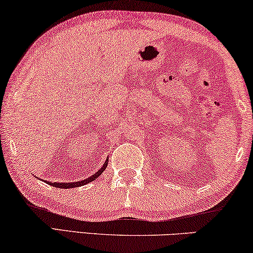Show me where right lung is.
Masks as SVG:
<instances>
[{
	"mask_svg": "<svg viewBox=\"0 0 253 253\" xmlns=\"http://www.w3.org/2000/svg\"><path fill=\"white\" fill-rule=\"evenodd\" d=\"M107 165H108V159H107L102 167L100 168L94 175L89 176V177L82 179V181H78V182H65V183H63V182H61V183L60 182H48V181H44V182H46L47 184L55 186V188H60V189H72V188H77V186H83V185H86L87 183L94 181V179L98 178L99 176L101 175L103 171H105V169L107 168Z\"/></svg>",
	"mask_w": 253,
	"mask_h": 253,
	"instance_id": "right-lung-1",
	"label": "right lung"
}]
</instances>
